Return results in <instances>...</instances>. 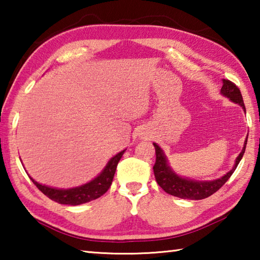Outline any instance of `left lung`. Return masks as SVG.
Masks as SVG:
<instances>
[{"mask_svg": "<svg viewBox=\"0 0 260 260\" xmlns=\"http://www.w3.org/2000/svg\"><path fill=\"white\" fill-rule=\"evenodd\" d=\"M220 91H221V94L223 96H226V98L233 101L234 103L240 104L245 111L242 94L239 87H237L235 83L227 80V79H223L222 87ZM246 142H248V138L245 139L244 147L240 152L239 157L236 158L234 167H233L230 172L223 175V177L217 180H213V181H196V180L179 177L178 174L174 173V171H172L169 164H167V159L166 156L164 155V151H162L156 143H153V147H155L156 150V162L155 165H153V173H155L156 181L159 184L162 190L172 196L180 197V199L183 200L206 199V197L211 196L215 191H218L219 189L227 182V180L231 178V175L234 173L237 165H239L242 157L244 155Z\"/></svg>", "mask_w": 260, "mask_h": 260, "instance_id": "obj_1", "label": "left lung"}]
</instances>
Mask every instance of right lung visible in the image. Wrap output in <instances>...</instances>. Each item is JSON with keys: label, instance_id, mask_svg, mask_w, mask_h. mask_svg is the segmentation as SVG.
<instances>
[{"label": "right lung", "instance_id": "obj_1", "mask_svg": "<svg viewBox=\"0 0 260 260\" xmlns=\"http://www.w3.org/2000/svg\"><path fill=\"white\" fill-rule=\"evenodd\" d=\"M125 150H122L119 153H117L114 157H112L109 160L107 166L104 167V170L99 174V177H96L90 182L82 184L80 187L71 189H57L45 186V184H40L39 182L34 181L30 177L29 178L35 186L38 187L39 190H41L47 197H49L50 200L57 202V203L67 205L83 204L87 203V202L99 199V197L108 191V189L112 183L118 162H119Z\"/></svg>", "mask_w": 260, "mask_h": 260}]
</instances>
